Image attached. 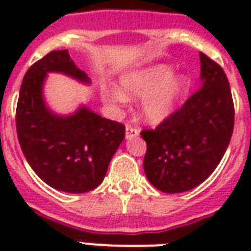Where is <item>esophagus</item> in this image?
<instances>
[{
  "label": "esophagus",
  "mask_w": 251,
  "mask_h": 251,
  "mask_svg": "<svg viewBox=\"0 0 251 251\" xmlns=\"http://www.w3.org/2000/svg\"><path fill=\"white\" fill-rule=\"evenodd\" d=\"M140 136V130L133 127V126H126V138L130 140V138H134V137Z\"/></svg>",
  "instance_id": "1"
}]
</instances>
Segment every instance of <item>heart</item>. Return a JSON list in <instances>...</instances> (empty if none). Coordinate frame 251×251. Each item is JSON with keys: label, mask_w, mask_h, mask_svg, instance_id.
Listing matches in <instances>:
<instances>
[{"label": "heart", "mask_w": 251, "mask_h": 251, "mask_svg": "<svg viewBox=\"0 0 251 251\" xmlns=\"http://www.w3.org/2000/svg\"><path fill=\"white\" fill-rule=\"evenodd\" d=\"M120 90L104 93L109 102L125 103L126 98H142L140 111L148 124L158 125L174 114L177 104L188 93L191 80L183 74L174 75V68L167 64H154L127 72L120 79Z\"/></svg>", "instance_id": "heart-1"}]
</instances>
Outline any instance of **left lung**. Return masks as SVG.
I'll return each instance as SVG.
<instances>
[{
	"instance_id": "1",
	"label": "left lung",
	"mask_w": 251,
	"mask_h": 251,
	"mask_svg": "<svg viewBox=\"0 0 251 251\" xmlns=\"http://www.w3.org/2000/svg\"><path fill=\"white\" fill-rule=\"evenodd\" d=\"M201 87L154 130H142L147 142L144 171L149 183L180 194L210 176L230 144L234 103L225 71L200 52Z\"/></svg>"
}]
</instances>
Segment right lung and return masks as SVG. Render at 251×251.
I'll list each match as a JSON object with an SVG mask.
<instances>
[{"label":"right lung","instance_id":"obj_1","mask_svg":"<svg viewBox=\"0 0 251 251\" xmlns=\"http://www.w3.org/2000/svg\"><path fill=\"white\" fill-rule=\"evenodd\" d=\"M51 72L90 84L67 50L52 51L25 74L16 110L20 147L44 183L63 192L83 194L103 181L110 160L125 138V126L106 120L87 106L56 114L47 106L44 83Z\"/></svg>","mask_w":251,"mask_h":251}]
</instances>
